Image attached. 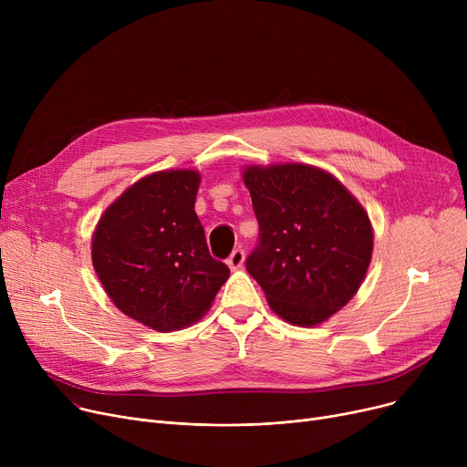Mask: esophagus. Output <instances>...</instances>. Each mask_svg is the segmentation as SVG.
Here are the masks:
<instances>
[{
    "label": "esophagus",
    "mask_w": 467,
    "mask_h": 467,
    "mask_svg": "<svg viewBox=\"0 0 467 467\" xmlns=\"http://www.w3.org/2000/svg\"><path fill=\"white\" fill-rule=\"evenodd\" d=\"M244 259H246V254H244V250H240V248H236L231 255H229V259H227V265L233 268V271H236V268H240L242 265H244Z\"/></svg>",
    "instance_id": "esophagus-1"
}]
</instances>
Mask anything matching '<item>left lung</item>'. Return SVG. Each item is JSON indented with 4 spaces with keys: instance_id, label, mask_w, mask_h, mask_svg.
Returning a JSON list of instances; mask_svg holds the SVG:
<instances>
[{
    "instance_id": "left-lung-1",
    "label": "left lung",
    "mask_w": 467,
    "mask_h": 467,
    "mask_svg": "<svg viewBox=\"0 0 467 467\" xmlns=\"http://www.w3.org/2000/svg\"><path fill=\"white\" fill-rule=\"evenodd\" d=\"M242 178L259 221L248 273L285 322H326L356 296L369 268V215L335 176L310 164L246 166Z\"/></svg>"
}]
</instances>
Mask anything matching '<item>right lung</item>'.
<instances>
[{
    "label": "right lung",
    "mask_w": 467,
    "mask_h": 467,
    "mask_svg": "<svg viewBox=\"0 0 467 467\" xmlns=\"http://www.w3.org/2000/svg\"><path fill=\"white\" fill-rule=\"evenodd\" d=\"M201 174L162 170L130 185L92 234V265L113 305L155 331L192 326L229 266L210 255L194 212Z\"/></svg>",
    "instance_id": "right-lung-1"
}]
</instances>
